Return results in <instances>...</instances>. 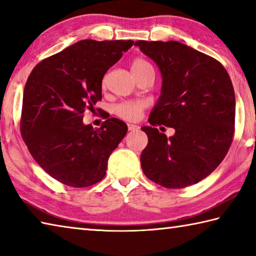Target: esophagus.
<instances>
[{
    "instance_id": "obj_1",
    "label": "esophagus",
    "mask_w": 256,
    "mask_h": 256,
    "mask_svg": "<svg viewBox=\"0 0 256 256\" xmlns=\"http://www.w3.org/2000/svg\"><path fill=\"white\" fill-rule=\"evenodd\" d=\"M128 131H138V130L140 128L138 125H135V124H128Z\"/></svg>"
}]
</instances>
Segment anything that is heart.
I'll list each match as a JSON object with an SVG mask.
<instances>
[{
    "label": "heart",
    "mask_w": 256,
    "mask_h": 256,
    "mask_svg": "<svg viewBox=\"0 0 256 256\" xmlns=\"http://www.w3.org/2000/svg\"><path fill=\"white\" fill-rule=\"evenodd\" d=\"M131 70L135 76L138 78L148 71H150V70H153V66L148 60L138 56L132 61ZM146 108L148 103L144 100H131V101H123L114 105L113 113L118 118H122L124 121L135 122L142 118L143 112Z\"/></svg>",
    "instance_id": "b5f03b06"
}]
</instances>
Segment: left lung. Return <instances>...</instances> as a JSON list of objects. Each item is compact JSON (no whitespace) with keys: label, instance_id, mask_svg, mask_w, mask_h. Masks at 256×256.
Segmentation results:
<instances>
[{"label":"left lung","instance_id":"1","mask_svg":"<svg viewBox=\"0 0 256 256\" xmlns=\"http://www.w3.org/2000/svg\"><path fill=\"white\" fill-rule=\"evenodd\" d=\"M158 64L162 94L143 126L148 142L141 154L145 176L166 188L190 186L208 176L231 146L235 94L218 60L176 41H136ZM176 128L168 139L154 128Z\"/></svg>","mask_w":256,"mask_h":256}]
</instances>
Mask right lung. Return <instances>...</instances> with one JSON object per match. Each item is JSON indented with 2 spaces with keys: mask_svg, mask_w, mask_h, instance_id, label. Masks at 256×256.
Listing matches in <instances>:
<instances>
[{
  "mask_svg": "<svg viewBox=\"0 0 256 256\" xmlns=\"http://www.w3.org/2000/svg\"><path fill=\"white\" fill-rule=\"evenodd\" d=\"M133 41L82 40L36 64L25 83L20 130L36 163L56 181L88 188L105 176L108 160L128 132L118 118L84 125L102 100V80Z\"/></svg>",
  "mask_w": 256,
  "mask_h": 256,
  "instance_id": "right-lung-1",
  "label": "right lung"
}]
</instances>
